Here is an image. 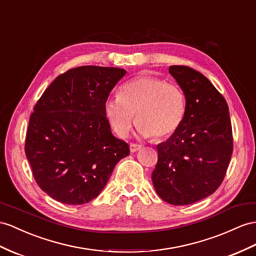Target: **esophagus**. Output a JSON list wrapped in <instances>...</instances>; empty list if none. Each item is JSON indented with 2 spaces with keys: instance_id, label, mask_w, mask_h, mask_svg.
Here are the masks:
<instances>
[{
  "instance_id": "obj_1",
  "label": "esophagus",
  "mask_w": 256,
  "mask_h": 256,
  "mask_svg": "<svg viewBox=\"0 0 256 256\" xmlns=\"http://www.w3.org/2000/svg\"><path fill=\"white\" fill-rule=\"evenodd\" d=\"M142 148L140 145H138V144H130V152H138V150Z\"/></svg>"
}]
</instances>
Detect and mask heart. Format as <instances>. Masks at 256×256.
<instances>
[{"instance_id":"obj_1","label":"heart","mask_w":256,"mask_h":256,"mask_svg":"<svg viewBox=\"0 0 256 256\" xmlns=\"http://www.w3.org/2000/svg\"><path fill=\"white\" fill-rule=\"evenodd\" d=\"M185 95L180 86L152 76H140L120 90L119 97L104 104L111 128L126 137L135 120L140 136L162 140L180 128L185 116Z\"/></svg>"}]
</instances>
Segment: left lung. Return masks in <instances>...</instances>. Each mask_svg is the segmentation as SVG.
<instances>
[{
	"label": "left lung",
	"instance_id": "1",
	"mask_svg": "<svg viewBox=\"0 0 256 256\" xmlns=\"http://www.w3.org/2000/svg\"><path fill=\"white\" fill-rule=\"evenodd\" d=\"M168 72L186 98L185 116L170 138L156 146L152 180L162 200L192 204L212 194L224 180L232 154V130L225 98L208 78L187 66Z\"/></svg>",
	"mask_w": 256,
	"mask_h": 256
}]
</instances>
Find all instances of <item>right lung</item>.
Here are the masks:
<instances>
[{
    "label": "right lung",
    "instance_id": "obj_1",
    "mask_svg": "<svg viewBox=\"0 0 256 256\" xmlns=\"http://www.w3.org/2000/svg\"><path fill=\"white\" fill-rule=\"evenodd\" d=\"M126 71L82 66L58 76L30 116L24 152L44 192L84 204L102 192L116 164L130 154L104 114L110 92Z\"/></svg>",
    "mask_w": 256,
    "mask_h": 256
}]
</instances>
